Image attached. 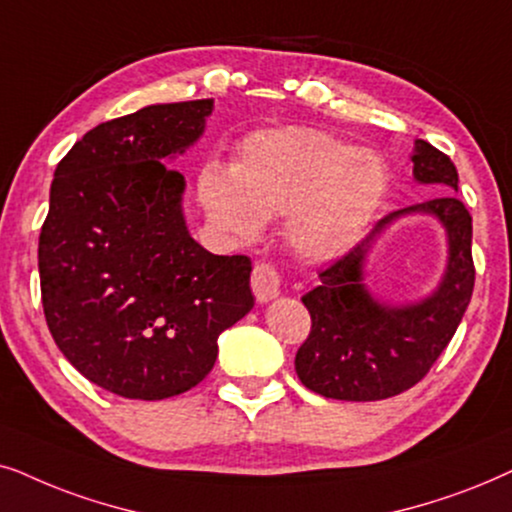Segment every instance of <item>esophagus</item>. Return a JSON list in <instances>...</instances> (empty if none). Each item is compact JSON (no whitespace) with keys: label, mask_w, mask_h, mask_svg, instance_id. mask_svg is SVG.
Masks as SVG:
<instances>
[{"label":"esophagus","mask_w":512,"mask_h":512,"mask_svg":"<svg viewBox=\"0 0 512 512\" xmlns=\"http://www.w3.org/2000/svg\"><path fill=\"white\" fill-rule=\"evenodd\" d=\"M250 285L260 304H267L281 295V278H278V271L271 264H257L255 271H252Z\"/></svg>","instance_id":"obj_1"}]
</instances>
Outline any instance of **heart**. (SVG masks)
I'll return each instance as SVG.
<instances>
[{"label":"heart","mask_w":512,"mask_h":512,"mask_svg":"<svg viewBox=\"0 0 512 512\" xmlns=\"http://www.w3.org/2000/svg\"><path fill=\"white\" fill-rule=\"evenodd\" d=\"M391 192L386 161L318 128L288 126L245 138L227 170L208 166L199 196L215 227L238 238L288 213V238L309 260H332L363 241Z\"/></svg>","instance_id":"1"}]
</instances>
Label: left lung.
I'll return each mask as SVG.
<instances>
[{
  "instance_id": "8db88e82",
  "label": "left lung",
  "mask_w": 512,
  "mask_h": 512,
  "mask_svg": "<svg viewBox=\"0 0 512 512\" xmlns=\"http://www.w3.org/2000/svg\"><path fill=\"white\" fill-rule=\"evenodd\" d=\"M414 180L459 192V173L449 156L426 140H414L410 154ZM433 216L446 231L448 260L428 296L393 305L364 283L371 250L395 221ZM473 220L456 194L395 210L377 222L349 255L320 271V283L302 302L311 313V335L299 346L295 370L309 391L335 400H384L426 377L454 337L473 295Z\"/></svg>"
}]
</instances>
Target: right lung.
Wrapping results in <instances>:
<instances>
[{
	"label": "right lung",
	"instance_id": "obj_1",
	"mask_svg": "<svg viewBox=\"0 0 512 512\" xmlns=\"http://www.w3.org/2000/svg\"><path fill=\"white\" fill-rule=\"evenodd\" d=\"M215 100L147 105L95 126L58 163L39 236L44 316L95 386L163 400L213 370L217 337L252 309V264L189 234L187 182L166 163L194 147Z\"/></svg>",
	"mask_w": 512,
	"mask_h": 512
}]
</instances>
